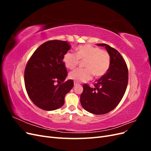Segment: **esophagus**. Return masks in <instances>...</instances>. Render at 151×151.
Listing matches in <instances>:
<instances>
[{
	"label": "esophagus",
	"mask_w": 151,
	"mask_h": 151,
	"mask_svg": "<svg viewBox=\"0 0 151 151\" xmlns=\"http://www.w3.org/2000/svg\"><path fill=\"white\" fill-rule=\"evenodd\" d=\"M74 86H77V85H78V84H79V83H77V82H76V81H74Z\"/></svg>",
	"instance_id": "34e87169"
}]
</instances>
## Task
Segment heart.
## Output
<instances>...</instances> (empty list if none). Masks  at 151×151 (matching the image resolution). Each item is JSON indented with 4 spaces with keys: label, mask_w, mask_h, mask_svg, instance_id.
Listing matches in <instances>:
<instances>
[{
    "label": "heart",
    "mask_w": 151,
    "mask_h": 151,
    "mask_svg": "<svg viewBox=\"0 0 151 151\" xmlns=\"http://www.w3.org/2000/svg\"><path fill=\"white\" fill-rule=\"evenodd\" d=\"M81 61H84V68L72 71L69 78L77 83L86 82L93 78L104 76L110 67L111 57L105 50L94 47L89 44L80 45L76 48V53L66 52L63 57V62L69 69H74Z\"/></svg>",
    "instance_id": "heart-1"
}]
</instances>
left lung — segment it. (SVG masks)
I'll return each mask as SVG.
<instances>
[{
	"mask_svg": "<svg viewBox=\"0 0 151 151\" xmlns=\"http://www.w3.org/2000/svg\"><path fill=\"white\" fill-rule=\"evenodd\" d=\"M104 47L110 55L108 70L96 81L94 88L83 85L80 101L84 109L94 115H103L116 108L124 95L129 81L128 68L121 54L108 45L96 44Z\"/></svg>",
	"mask_w": 151,
	"mask_h": 151,
	"instance_id": "8db88e82",
	"label": "left lung"
}]
</instances>
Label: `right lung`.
<instances>
[{"label": "right lung", "instance_id": "obj_1", "mask_svg": "<svg viewBox=\"0 0 151 151\" xmlns=\"http://www.w3.org/2000/svg\"><path fill=\"white\" fill-rule=\"evenodd\" d=\"M70 49L69 43L65 41H48L35 50L26 66L27 93L36 106L43 110L61 108L65 95L74 86L72 79L64 82L67 72L63 57ZM61 81V85L55 84Z\"/></svg>", "mask_w": 151, "mask_h": 151}]
</instances>
